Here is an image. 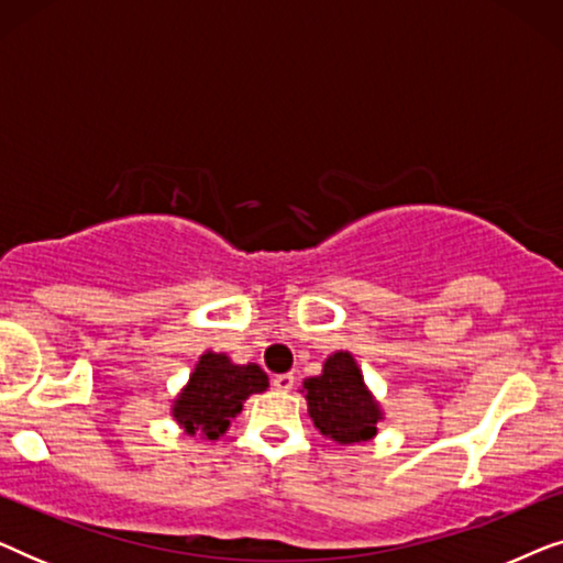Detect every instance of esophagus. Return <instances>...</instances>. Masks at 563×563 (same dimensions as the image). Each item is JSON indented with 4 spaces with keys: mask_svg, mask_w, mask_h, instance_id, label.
Listing matches in <instances>:
<instances>
[{
    "mask_svg": "<svg viewBox=\"0 0 563 563\" xmlns=\"http://www.w3.org/2000/svg\"><path fill=\"white\" fill-rule=\"evenodd\" d=\"M272 384H274V389L289 391L291 387H295V376H291V374H276L274 379H272Z\"/></svg>",
    "mask_w": 563,
    "mask_h": 563,
    "instance_id": "obj_1",
    "label": "esophagus"
}]
</instances>
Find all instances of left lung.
Segmentation results:
<instances>
[{
	"label": "left lung",
	"mask_w": 563,
	"mask_h": 563,
	"mask_svg": "<svg viewBox=\"0 0 563 563\" xmlns=\"http://www.w3.org/2000/svg\"><path fill=\"white\" fill-rule=\"evenodd\" d=\"M307 412L325 438L338 443H361L376 435L379 405L366 389L351 353L338 351L322 364V374L302 384Z\"/></svg>",
	"instance_id": "left-lung-1"
}]
</instances>
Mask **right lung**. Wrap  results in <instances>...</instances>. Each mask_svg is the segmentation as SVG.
<instances>
[{"label":"right lung","instance_id":"add662e5","mask_svg":"<svg viewBox=\"0 0 563 563\" xmlns=\"http://www.w3.org/2000/svg\"><path fill=\"white\" fill-rule=\"evenodd\" d=\"M268 387V376L256 364H233L222 353L207 351L189 384L176 397L174 418L187 428L189 435H205L210 441L225 433L230 420L243 410V402L251 395H258Z\"/></svg>","mask_w":563,"mask_h":563}]
</instances>
